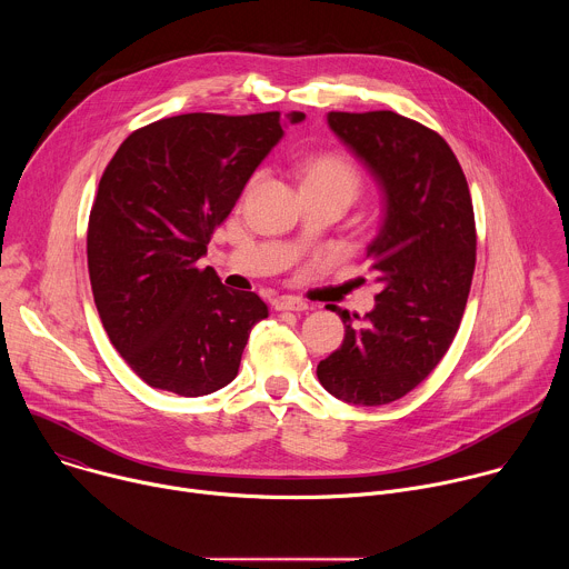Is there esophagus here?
Instances as JSON below:
<instances>
[{"label": "esophagus", "instance_id": "34e87169", "mask_svg": "<svg viewBox=\"0 0 569 569\" xmlns=\"http://www.w3.org/2000/svg\"><path fill=\"white\" fill-rule=\"evenodd\" d=\"M274 308L277 310H292V312H303L308 310V303L299 297H281L274 301Z\"/></svg>", "mask_w": 569, "mask_h": 569}]
</instances>
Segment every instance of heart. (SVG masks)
I'll return each instance as SVG.
<instances>
[{
    "label": "heart",
    "mask_w": 569,
    "mask_h": 569,
    "mask_svg": "<svg viewBox=\"0 0 569 569\" xmlns=\"http://www.w3.org/2000/svg\"><path fill=\"white\" fill-rule=\"evenodd\" d=\"M301 189L310 187H345L351 196H356L360 187L358 171L351 167V161H347L340 154H317L306 159L301 169Z\"/></svg>",
    "instance_id": "heart-1"
}]
</instances>
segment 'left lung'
Here are the masks:
<instances>
[{"mask_svg":"<svg viewBox=\"0 0 569 569\" xmlns=\"http://www.w3.org/2000/svg\"><path fill=\"white\" fill-rule=\"evenodd\" d=\"M327 121L382 191L367 246L380 292L362 329H353L358 315L338 310L345 342L317 365V378L336 398L376 408L423 382L457 336L475 272L472 202L435 130L391 110L329 112Z\"/></svg>","mask_w":569,"mask_h":569,"instance_id":"obj_1","label":"left lung"}]
</instances>
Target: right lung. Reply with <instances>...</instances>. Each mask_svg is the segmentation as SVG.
<instances>
[{
    "instance_id": "right-lung-1",
    "label": "right lung",
    "mask_w": 569,
    "mask_h": 569,
    "mask_svg": "<svg viewBox=\"0 0 569 569\" xmlns=\"http://www.w3.org/2000/svg\"><path fill=\"white\" fill-rule=\"evenodd\" d=\"M283 128L279 112H191L134 130L110 159L88 227L90 281L110 342L150 387L218 391L268 317L257 292L224 288L198 259Z\"/></svg>"
}]
</instances>
